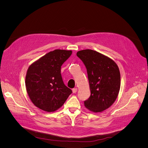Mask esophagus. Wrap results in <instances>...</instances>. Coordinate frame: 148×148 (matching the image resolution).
Here are the masks:
<instances>
[{
	"mask_svg": "<svg viewBox=\"0 0 148 148\" xmlns=\"http://www.w3.org/2000/svg\"><path fill=\"white\" fill-rule=\"evenodd\" d=\"M72 90H73V93H75L77 92V88H73Z\"/></svg>",
	"mask_w": 148,
	"mask_h": 148,
	"instance_id": "1",
	"label": "esophagus"
}]
</instances>
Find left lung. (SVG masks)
<instances>
[{"mask_svg":"<svg viewBox=\"0 0 148 148\" xmlns=\"http://www.w3.org/2000/svg\"><path fill=\"white\" fill-rule=\"evenodd\" d=\"M77 56L84 64L89 82L90 96L84 102L95 112H102L115 101L120 88L121 77L116 63L91 49L78 51Z\"/></svg>","mask_w":148,"mask_h":148,"instance_id":"1","label":"left lung"}]
</instances>
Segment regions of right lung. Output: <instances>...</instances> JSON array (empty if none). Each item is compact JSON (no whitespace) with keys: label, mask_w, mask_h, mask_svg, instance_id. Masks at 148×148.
Wrapping results in <instances>:
<instances>
[{"label":"right lung","mask_w":148,"mask_h":148,"mask_svg":"<svg viewBox=\"0 0 148 148\" xmlns=\"http://www.w3.org/2000/svg\"><path fill=\"white\" fill-rule=\"evenodd\" d=\"M71 54V51L56 49L29 66L25 77L27 92L33 104L40 110L49 112L57 110L72 93L61 74L62 65Z\"/></svg>","instance_id":"add662e5"}]
</instances>
